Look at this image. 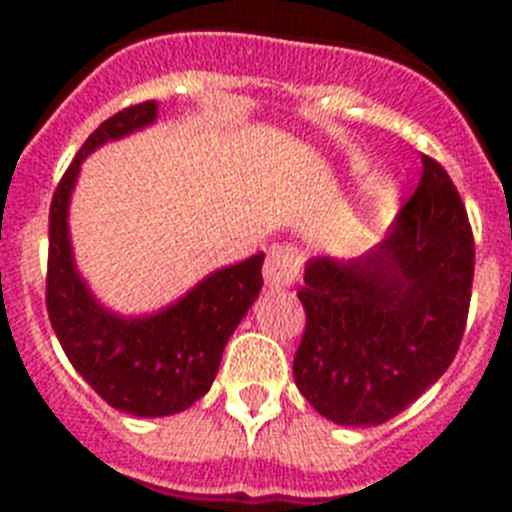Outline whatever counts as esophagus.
I'll return each mask as SVG.
<instances>
[{
    "mask_svg": "<svg viewBox=\"0 0 512 512\" xmlns=\"http://www.w3.org/2000/svg\"><path fill=\"white\" fill-rule=\"evenodd\" d=\"M300 273V255L289 247H271L265 260L263 279L268 289H287L295 284Z\"/></svg>",
    "mask_w": 512,
    "mask_h": 512,
    "instance_id": "1",
    "label": "esophagus"
}]
</instances>
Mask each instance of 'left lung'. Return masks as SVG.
Masks as SVG:
<instances>
[{
	"mask_svg": "<svg viewBox=\"0 0 512 512\" xmlns=\"http://www.w3.org/2000/svg\"><path fill=\"white\" fill-rule=\"evenodd\" d=\"M473 233L452 177L422 156V180L388 236L356 260L311 257L295 382L348 428L380 425L417 401L457 356L473 284Z\"/></svg>",
	"mask_w": 512,
	"mask_h": 512,
	"instance_id": "obj_1",
	"label": "left lung"
}]
</instances>
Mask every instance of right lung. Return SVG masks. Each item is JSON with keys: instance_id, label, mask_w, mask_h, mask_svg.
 Instances as JSON below:
<instances>
[{"instance_id": "obj_1", "label": "right lung", "mask_w": 512, "mask_h": 512, "mask_svg": "<svg viewBox=\"0 0 512 512\" xmlns=\"http://www.w3.org/2000/svg\"><path fill=\"white\" fill-rule=\"evenodd\" d=\"M159 103L148 100L106 119L60 180L50 207L47 313L74 369L119 412L170 417L199 401L215 382L225 342L263 287L265 255L228 265L193 284L175 303L143 316H122L92 295L76 268L68 207L82 162L100 146L151 127Z\"/></svg>"}]
</instances>
